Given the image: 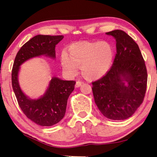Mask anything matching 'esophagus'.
<instances>
[{"label": "esophagus", "mask_w": 157, "mask_h": 157, "mask_svg": "<svg viewBox=\"0 0 157 157\" xmlns=\"http://www.w3.org/2000/svg\"><path fill=\"white\" fill-rule=\"evenodd\" d=\"M82 83H83V81H76V85H75V86H76V88H78L79 86H81V84H82Z\"/></svg>", "instance_id": "obj_1"}]
</instances>
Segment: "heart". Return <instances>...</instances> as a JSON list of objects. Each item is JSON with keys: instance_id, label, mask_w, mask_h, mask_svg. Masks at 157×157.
Listing matches in <instances>:
<instances>
[{"instance_id": "b5f03b06", "label": "heart", "mask_w": 157, "mask_h": 157, "mask_svg": "<svg viewBox=\"0 0 157 157\" xmlns=\"http://www.w3.org/2000/svg\"><path fill=\"white\" fill-rule=\"evenodd\" d=\"M113 57L114 49L108 41L82 42L71 45L67 54L62 53L61 64L68 76H76L80 67L84 78L95 80L109 71Z\"/></svg>"}]
</instances>
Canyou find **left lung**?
<instances>
[{"label": "left lung", "instance_id": "obj_1", "mask_svg": "<svg viewBox=\"0 0 157 157\" xmlns=\"http://www.w3.org/2000/svg\"><path fill=\"white\" fill-rule=\"evenodd\" d=\"M116 39L112 66L102 78L92 82L94 101L101 113L111 120L134 114L144 98L147 83L145 62L139 46L121 30L106 33Z\"/></svg>", "mask_w": 157, "mask_h": 157}]
</instances>
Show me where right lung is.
<instances>
[{"label":"right lung","mask_w":157,"mask_h":157,"mask_svg":"<svg viewBox=\"0 0 157 157\" xmlns=\"http://www.w3.org/2000/svg\"><path fill=\"white\" fill-rule=\"evenodd\" d=\"M63 36L37 35L21 47L15 59L12 70V86L17 101L24 114L34 123L51 126L59 123L66 113L67 101L74 90L75 81H64L53 76L44 95L31 98L21 89L18 74L21 66L28 60L41 56L56 58V45Z\"/></svg>","instance_id":"obj_1"}]
</instances>
